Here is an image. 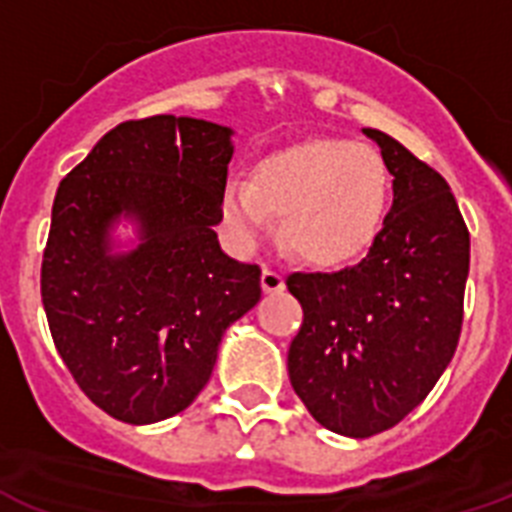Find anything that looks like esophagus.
Segmentation results:
<instances>
[{
    "instance_id": "obj_1",
    "label": "esophagus",
    "mask_w": 512,
    "mask_h": 512,
    "mask_svg": "<svg viewBox=\"0 0 512 512\" xmlns=\"http://www.w3.org/2000/svg\"><path fill=\"white\" fill-rule=\"evenodd\" d=\"M260 286H263L265 294H281L286 289V281L278 270L273 268H263V276H260Z\"/></svg>"
}]
</instances>
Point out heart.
<instances>
[{"label": "heart", "mask_w": 512, "mask_h": 512, "mask_svg": "<svg viewBox=\"0 0 512 512\" xmlns=\"http://www.w3.org/2000/svg\"><path fill=\"white\" fill-rule=\"evenodd\" d=\"M390 171L372 145L309 140L255 166L252 184L229 179L218 213L223 234L252 252L283 216V239L312 265L336 268L364 255L388 213Z\"/></svg>", "instance_id": "1"}]
</instances>
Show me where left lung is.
<instances>
[{"mask_svg": "<svg viewBox=\"0 0 512 512\" xmlns=\"http://www.w3.org/2000/svg\"><path fill=\"white\" fill-rule=\"evenodd\" d=\"M393 205L367 257L338 273H294L304 322L289 377L315 422L343 437L395 427L435 388L458 346L468 229L448 182L372 127Z\"/></svg>", "mask_w": 512, "mask_h": 512, "instance_id": "1", "label": "left lung"}]
</instances>
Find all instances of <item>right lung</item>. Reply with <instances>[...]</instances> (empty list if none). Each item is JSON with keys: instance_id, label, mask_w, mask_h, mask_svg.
<instances>
[{"instance_id": "1", "label": "right lung", "mask_w": 512, "mask_h": 512, "mask_svg": "<svg viewBox=\"0 0 512 512\" xmlns=\"http://www.w3.org/2000/svg\"><path fill=\"white\" fill-rule=\"evenodd\" d=\"M231 137L171 114L124 122L59 184L41 268L46 320L80 390L119 422L187 409L223 333L260 302V268L226 255L216 234Z\"/></svg>"}]
</instances>
